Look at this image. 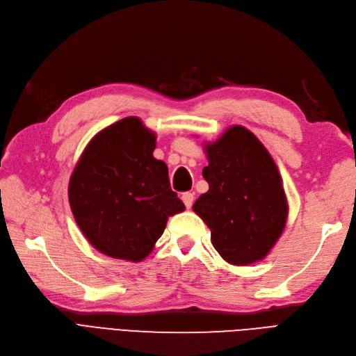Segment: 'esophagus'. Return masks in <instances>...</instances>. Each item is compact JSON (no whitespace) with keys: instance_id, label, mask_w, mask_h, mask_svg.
<instances>
[{"instance_id":"34e87169","label":"esophagus","mask_w":356,"mask_h":356,"mask_svg":"<svg viewBox=\"0 0 356 356\" xmlns=\"http://www.w3.org/2000/svg\"><path fill=\"white\" fill-rule=\"evenodd\" d=\"M181 199H182V202H184V205L187 208H191V205H193V200H195V195L190 193V191H187V193H182Z\"/></svg>"}]
</instances>
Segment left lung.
Wrapping results in <instances>:
<instances>
[{"label": "left lung", "instance_id": "8db88e82", "mask_svg": "<svg viewBox=\"0 0 356 356\" xmlns=\"http://www.w3.org/2000/svg\"><path fill=\"white\" fill-rule=\"evenodd\" d=\"M202 170L208 191L193 211L211 230V243L227 264H254L282 236L289 207L280 172L268 149L243 126L229 127L205 145Z\"/></svg>", "mask_w": 356, "mask_h": 356}]
</instances>
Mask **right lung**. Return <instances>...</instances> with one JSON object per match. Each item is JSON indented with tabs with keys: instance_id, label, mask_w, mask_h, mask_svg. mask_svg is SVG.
<instances>
[{
	"instance_id": "right-lung-1",
	"label": "right lung",
	"mask_w": 356,
	"mask_h": 356,
	"mask_svg": "<svg viewBox=\"0 0 356 356\" xmlns=\"http://www.w3.org/2000/svg\"><path fill=\"white\" fill-rule=\"evenodd\" d=\"M156 133L138 117L103 129L85 147L69 182L73 217L88 243L109 257L140 262L168 218L184 204L169 184L165 161L152 156Z\"/></svg>"
}]
</instances>
